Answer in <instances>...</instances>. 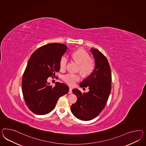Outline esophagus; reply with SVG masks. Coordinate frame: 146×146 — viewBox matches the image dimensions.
<instances>
[{
	"instance_id": "esophagus-1",
	"label": "esophagus",
	"mask_w": 146,
	"mask_h": 146,
	"mask_svg": "<svg viewBox=\"0 0 146 146\" xmlns=\"http://www.w3.org/2000/svg\"><path fill=\"white\" fill-rule=\"evenodd\" d=\"M72 93V88L71 87H70V89H69V91H68V94H71Z\"/></svg>"
}]
</instances>
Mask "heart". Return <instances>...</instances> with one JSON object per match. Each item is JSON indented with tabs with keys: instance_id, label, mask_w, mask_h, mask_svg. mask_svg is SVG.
I'll return each instance as SVG.
<instances>
[{
	"instance_id": "obj_1",
	"label": "heart",
	"mask_w": 146,
	"mask_h": 146,
	"mask_svg": "<svg viewBox=\"0 0 146 146\" xmlns=\"http://www.w3.org/2000/svg\"><path fill=\"white\" fill-rule=\"evenodd\" d=\"M71 57L75 62L79 64L78 70L84 75H89L94 70L95 63L94 60L89 58V55L83 50H78L71 54ZM68 63L67 56L63 55L59 60V66L62 70L66 68ZM80 75L78 74L70 73L63 75L62 79L69 85L74 86L80 80Z\"/></svg>"
}]
</instances>
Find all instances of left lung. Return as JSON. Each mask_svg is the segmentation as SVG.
Wrapping results in <instances>:
<instances>
[{
	"instance_id": "1",
	"label": "left lung",
	"mask_w": 146,
	"mask_h": 146,
	"mask_svg": "<svg viewBox=\"0 0 146 146\" xmlns=\"http://www.w3.org/2000/svg\"><path fill=\"white\" fill-rule=\"evenodd\" d=\"M90 51L95 59V69L80 84L82 88L89 87V91L82 94L78 89L72 90L78 99L71 106V111L82 121L91 120L101 113L111 91V74L108 60L98 49L91 48Z\"/></svg>"
}]
</instances>
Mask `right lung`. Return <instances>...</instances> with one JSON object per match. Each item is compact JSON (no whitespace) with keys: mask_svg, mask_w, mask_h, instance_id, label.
I'll use <instances>...</instances> for the list:
<instances>
[{"mask_svg":"<svg viewBox=\"0 0 146 146\" xmlns=\"http://www.w3.org/2000/svg\"><path fill=\"white\" fill-rule=\"evenodd\" d=\"M68 49L64 44L52 43L39 48L32 54L24 72L22 90L29 110L37 115L49 113L58 99L67 94L69 87L56 82L52 87L48 77L55 75L60 70L59 60Z\"/></svg>","mask_w":146,"mask_h":146,"instance_id":"obj_1","label":"right lung"}]
</instances>
